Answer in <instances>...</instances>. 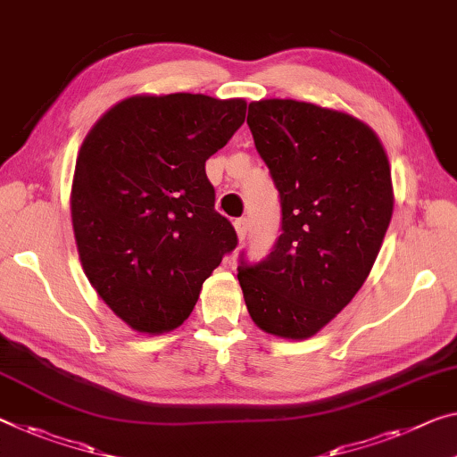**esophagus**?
<instances>
[{
  "instance_id": "1",
  "label": "esophagus",
  "mask_w": 457,
  "mask_h": 457,
  "mask_svg": "<svg viewBox=\"0 0 457 457\" xmlns=\"http://www.w3.org/2000/svg\"><path fill=\"white\" fill-rule=\"evenodd\" d=\"M235 228H237V237H238V241H243V238L247 237V230H249V222H247V219H237V220H235Z\"/></svg>"
}]
</instances>
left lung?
I'll return each mask as SVG.
<instances>
[{
	"mask_svg": "<svg viewBox=\"0 0 457 457\" xmlns=\"http://www.w3.org/2000/svg\"><path fill=\"white\" fill-rule=\"evenodd\" d=\"M249 130L279 192L282 235L238 282L265 333L306 339L366 282L392 219L388 157L366 124L296 100L249 104Z\"/></svg>",
	"mask_w": 457,
	"mask_h": 457,
	"instance_id": "left-lung-1",
	"label": "left lung"
}]
</instances>
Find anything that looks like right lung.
Wrapping results in <instances>:
<instances>
[{
	"label": "right lung",
	"mask_w": 457,
	"mask_h": 457,
	"mask_svg": "<svg viewBox=\"0 0 457 457\" xmlns=\"http://www.w3.org/2000/svg\"><path fill=\"white\" fill-rule=\"evenodd\" d=\"M243 100L129 97L100 118L75 165L71 216L86 276L140 333L179 327L238 238L214 210L206 161L245 122Z\"/></svg>",
	"instance_id": "add662e5"
}]
</instances>
